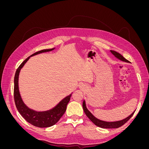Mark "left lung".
<instances>
[{"label":"left lung","instance_id":"left-lung-1","mask_svg":"<svg viewBox=\"0 0 149 149\" xmlns=\"http://www.w3.org/2000/svg\"><path fill=\"white\" fill-rule=\"evenodd\" d=\"M111 52L113 54V55L116 57L118 58V59L123 61H125L129 63V61H128L127 60H126L124 57H123V56H122L120 53L116 52L115 51H112L111 50ZM83 110L84 113L86 114V115L87 116L88 118L91 120L93 123L95 124L96 125L98 126V127H101V128H104V129H114V128H119L120 127H121L122 125H123L125 123H127V122L132 118V116L134 115L135 111L133 113H132L130 114L129 117H127V118H125L122 120H119V121H117V122H111V123H109V122H105V121H102L101 120H99L98 119L96 118L91 112H90L88 109L86 107V104H85V101H84L83 102Z\"/></svg>","mask_w":149,"mask_h":149}]
</instances>
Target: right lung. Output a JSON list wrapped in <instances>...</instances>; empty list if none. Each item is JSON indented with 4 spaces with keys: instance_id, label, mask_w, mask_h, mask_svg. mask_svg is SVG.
I'll return each instance as SVG.
<instances>
[{
    "instance_id": "1",
    "label": "right lung",
    "mask_w": 149,
    "mask_h": 149,
    "mask_svg": "<svg viewBox=\"0 0 149 149\" xmlns=\"http://www.w3.org/2000/svg\"><path fill=\"white\" fill-rule=\"evenodd\" d=\"M52 49H46L38 51L33 53L29 57H28L22 63V64L18 68L14 77V89H13V96H14V101L17 109L20 112L22 116L28 122L35 127H48L55 125L57 123L58 120L60 119L62 116L64 114L66 110V106L68 104L71 94L66 97L61 101L58 104L55 106L53 109L45 112H37L33 110L29 109L25 106L22 101L20 95L19 90V75L20 71L22 67L24 66L25 63L29 60V58L37 54L47 52L53 50Z\"/></svg>"
}]
</instances>
